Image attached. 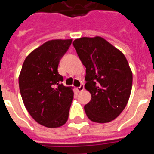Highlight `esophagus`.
I'll use <instances>...</instances> for the list:
<instances>
[{
  "label": "esophagus",
  "mask_w": 154,
  "mask_h": 154,
  "mask_svg": "<svg viewBox=\"0 0 154 154\" xmlns=\"http://www.w3.org/2000/svg\"><path fill=\"white\" fill-rule=\"evenodd\" d=\"M76 90H77V91L78 93L82 92V90H84V85H83V84H81L79 87H77V89H76Z\"/></svg>",
  "instance_id": "esophagus-1"
}]
</instances>
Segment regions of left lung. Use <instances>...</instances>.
<instances>
[{
  "mask_svg": "<svg viewBox=\"0 0 154 154\" xmlns=\"http://www.w3.org/2000/svg\"><path fill=\"white\" fill-rule=\"evenodd\" d=\"M72 44L86 69L85 88L91 100L85 114L93 122L108 123L124 111L131 94L132 73L126 57L98 36L77 38Z\"/></svg>",
  "mask_w": 154,
  "mask_h": 154,
  "instance_id": "left-lung-1",
  "label": "left lung"
}]
</instances>
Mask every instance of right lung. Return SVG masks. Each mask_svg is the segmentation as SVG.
Instances as JSON below:
<instances>
[{"label":"right lung","instance_id":"obj_1","mask_svg":"<svg viewBox=\"0 0 154 154\" xmlns=\"http://www.w3.org/2000/svg\"><path fill=\"white\" fill-rule=\"evenodd\" d=\"M72 39H56L30 52L22 64L18 83L22 101L31 117L47 128L64 125L73 99L72 86L62 84L58 65Z\"/></svg>","mask_w":154,"mask_h":154}]
</instances>
